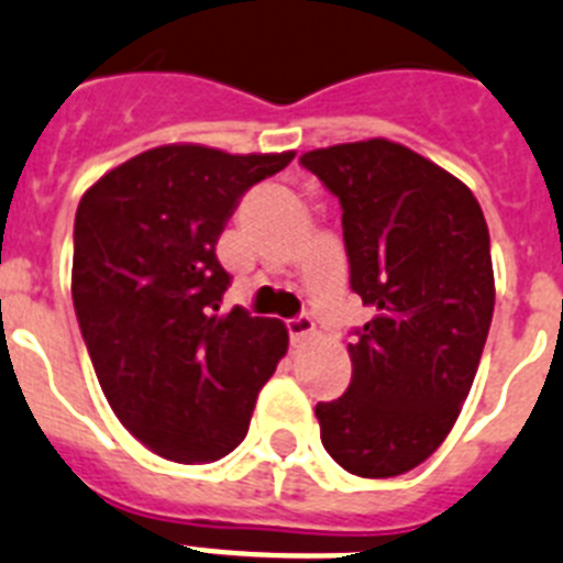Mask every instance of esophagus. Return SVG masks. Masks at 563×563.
I'll use <instances>...</instances> for the list:
<instances>
[{
	"label": "esophagus",
	"mask_w": 563,
	"mask_h": 563,
	"mask_svg": "<svg viewBox=\"0 0 563 563\" xmlns=\"http://www.w3.org/2000/svg\"><path fill=\"white\" fill-rule=\"evenodd\" d=\"M288 336H291V345H302V342H309L314 336V322L311 317H295V320H288Z\"/></svg>",
	"instance_id": "esophagus-1"
}]
</instances>
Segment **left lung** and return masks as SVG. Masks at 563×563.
Wrapping results in <instances>:
<instances>
[{
  "instance_id": "8db88e82",
  "label": "left lung",
  "mask_w": 563,
  "mask_h": 563,
  "mask_svg": "<svg viewBox=\"0 0 563 563\" xmlns=\"http://www.w3.org/2000/svg\"><path fill=\"white\" fill-rule=\"evenodd\" d=\"M340 198L351 288L374 317L349 342L351 385L314 408L322 448L363 478L413 471L456 424L496 302L473 192L388 139L300 155Z\"/></svg>"
}]
</instances>
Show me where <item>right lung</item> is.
<instances>
[{
	"label": "right lung",
	"mask_w": 563,
	"mask_h": 563,
	"mask_svg": "<svg viewBox=\"0 0 563 563\" xmlns=\"http://www.w3.org/2000/svg\"><path fill=\"white\" fill-rule=\"evenodd\" d=\"M295 153L164 144L101 175L76 209L73 306L112 413L169 462L243 442L288 349L280 320L221 311L218 238L249 187Z\"/></svg>",
	"instance_id": "1"
}]
</instances>
